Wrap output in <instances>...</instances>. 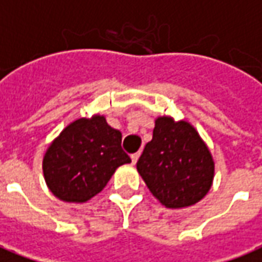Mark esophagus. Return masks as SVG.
Masks as SVG:
<instances>
[{
  "label": "esophagus",
  "mask_w": 262,
  "mask_h": 262,
  "mask_svg": "<svg viewBox=\"0 0 262 262\" xmlns=\"http://www.w3.org/2000/svg\"><path fill=\"white\" fill-rule=\"evenodd\" d=\"M139 156H140L139 153H135V154H132V156H130L132 163H133V164H136V163H137V160H139Z\"/></svg>",
  "instance_id": "esophagus-1"
}]
</instances>
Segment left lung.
<instances>
[{
	"label": "left lung",
	"mask_w": 262,
	"mask_h": 262,
	"mask_svg": "<svg viewBox=\"0 0 262 262\" xmlns=\"http://www.w3.org/2000/svg\"><path fill=\"white\" fill-rule=\"evenodd\" d=\"M136 167L150 192L170 209L199 202L214 177L213 157L196 129L187 120L176 122L171 116L156 119L153 139Z\"/></svg>",
	"instance_id": "1"
}]
</instances>
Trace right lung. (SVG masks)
Returning <instances> with one entry per match:
<instances>
[{
	"instance_id": "obj_1",
	"label": "right lung",
	"mask_w": 262,
	"mask_h": 262,
	"mask_svg": "<svg viewBox=\"0 0 262 262\" xmlns=\"http://www.w3.org/2000/svg\"><path fill=\"white\" fill-rule=\"evenodd\" d=\"M120 143L122 133L102 115L71 122L43 156L48 188L64 202L90 201L106 187L118 167L132 161Z\"/></svg>"
}]
</instances>
